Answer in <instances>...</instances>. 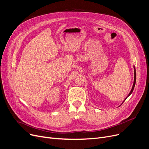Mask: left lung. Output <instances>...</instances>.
Masks as SVG:
<instances>
[{"mask_svg": "<svg viewBox=\"0 0 149 149\" xmlns=\"http://www.w3.org/2000/svg\"><path fill=\"white\" fill-rule=\"evenodd\" d=\"M134 84H133V86H132V89H131V91H130V93H129V95H127V97L124 99V100L123 101V102L124 101L126 100V98L129 97V96H130L131 94H132V92H133V91H134V88H135V83H136V70H135V66H134ZM123 103H122V104H123Z\"/></svg>", "mask_w": 149, "mask_h": 149, "instance_id": "left-lung-1", "label": "left lung"}]
</instances>
